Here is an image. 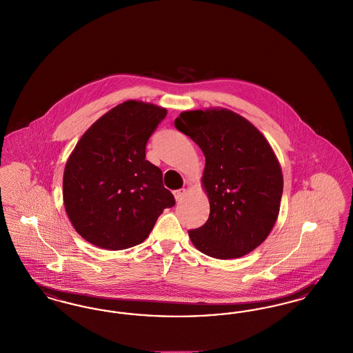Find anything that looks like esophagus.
I'll return each instance as SVG.
<instances>
[{"instance_id": "34e87169", "label": "esophagus", "mask_w": 353, "mask_h": 353, "mask_svg": "<svg viewBox=\"0 0 353 353\" xmlns=\"http://www.w3.org/2000/svg\"><path fill=\"white\" fill-rule=\"evenodd\" d=\"M185 192H187V190H185V188H181V190H176V191H174V196H175V200H176V201H181V200L183 199L184 195H185Z\"/></svg>"}]
</instances>
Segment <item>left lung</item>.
I'll return each instance as SVG.
<instances>
[{
    "mask_svg": "<svg viewBox=\"0 0 353 353\" xmlns=\"http://www.w3.org/2000/svg\"><path fill=\"white\" fill-rule=\"evenodd\" d=\"M174 123L205 157L210 217L188 230L191 243L219 260L245 256L266 240L279 214L283 175L276 153L253 123L225 108L185 110Z\"/></svg>",
    "mask_w": 353,
    "mask_h": 353,
    "instance_id": "1",
    "label": "left lung"
}]
</instances>
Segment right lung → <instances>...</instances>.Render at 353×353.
Masks as SVG:
<instances>
[{
	"mask_svg": "<svg viewBox=\"0 0 353 353\" xmlns=\"http://www.w3.org/2000/svg\"><path fill=\"white\" fill-rule=\"evenodd\" d=\"M166 114V108L128 100L79 139L64 168L63 201L88 243L108 250L138 245L175 204L161 169L145 159L148 139Z\"/></svg>",
	"mask_w": 353,
	"mask_h": 353,
	"instance_id": "obj_1",
	"label": "right lung"
}]
</instances>
